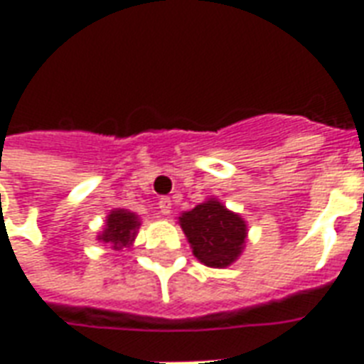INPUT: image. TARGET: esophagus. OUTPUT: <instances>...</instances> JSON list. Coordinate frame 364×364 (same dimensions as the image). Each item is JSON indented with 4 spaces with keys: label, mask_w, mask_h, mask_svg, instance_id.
<instances>
[{
    "label": "esophagus",
    "mask_w": 364,
    "mask_h": 364,
    "mask_svg": "<svg viewBox=\"0 0 364 364\" xmlns=\"http://www.w3.org/2000/svg\"><path fill=\"white\" fill-rule=\"evenodd\" d=\"M158 208H159V213L161 214H169L171 213V200H169V198L167 197H164V198H159L158 200Z\"/></svg>",
    "instance_id": "esophagus-1"
}]
</instances>
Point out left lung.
<instances>
[{
	"label": "left lung",
	"instance_id": "obj_1",
	"mask_svg": "<svg viewBox=\"0 0 364 364\" xmlns=\"http://www.w3.org/2000/svg\"><path fill=\"white\" fill-rule=\"evenodd\" d=\"M179 226L189 240L193 255L206 267H228L244 252L247 224L216 198L183 213Z\"/></svg>",
	"mask_w": 364,
	"mask_h": 364
}]
</instances>
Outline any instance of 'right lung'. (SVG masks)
I'll use <instances>...</instances> for the list:
<instances>
[{
    "mask_svg": "<svg viewBox=\"0 0 364 364\" xmlns=\"http://www.w3.org/2000/svg\"><path fill=\"white\" fill-rule=\"evenodd\" d=\"M138 228H140V218L134 213L124 208H114L107 216L103 232L97 236V240L111 245L112 250H122L134 242Z\"/></svg>",
    "mask_w": 364,
    "mask_h": 364,
    "instance_id": "right-lung-1",
    "label": "right lung"
}]
</instances>
